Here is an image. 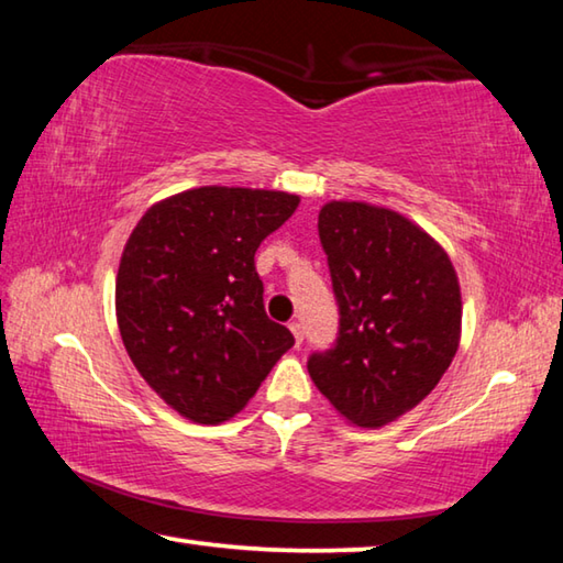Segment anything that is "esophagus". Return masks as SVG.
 Instances as JSON below:
<instances>
[{"label":"esophagus","mask_w":563,"mask_h":563,"mask_svg":"<svg viewBox=\"0 0 563 563\" xmlns=\"http://www.w3.org/2000/svg\"><path fill=\"white\" fill-rule=\"evenodd\" d=\"M290 330H292V335H295V342H298V345H302V325L298 320H290V325H288Z\"/></svg>","instance_id":"esophagus-1"}]
</instances>
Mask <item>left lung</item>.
I'll list each match as a JSON object with an SVG mask.
<instances>
[{
	"instance_id": "8db88e82",
	"label": "left lung",
	"mask_w": 563,
	"mask_h": 563,
	"mask_svg": "<svg viewBox=\"0 0 563 563\" xmlns=\"http://www.w3.org/2000/svg\"><path fill=\"white\" fill-rule=\"evenodd\" d=\"M340 328L308 373L357 427H383L432 393L460 345L452 261L405 216L332 201L318 216Z\"/></svg>"
}]
</instances>
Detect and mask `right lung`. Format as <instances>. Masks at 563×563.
<instances>
[{
  "label": "right lung",
  "instance_id": "obj_1",
  "mask_svg": "<svg viewBox=\"0 0 563 563\" xmlns=\"http://www.w3.org/2000/svg\"><path fill=\"white\" fill-rule=\"evenodd\" d=\"M298 203L283 190H184L151 206L123 247V345L158 397L198 424L241 412L295 345L265 316L255 251Z\"/></svg>",
  "mask_w": 563,
  "mask_h": 563
}]
</instances>
